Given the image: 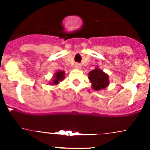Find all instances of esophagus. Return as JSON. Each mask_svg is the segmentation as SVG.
<instances>
[{"mask_svg":"<svg viewBox=\"0 0 150 150\" xmlns=\"http://www.w3.org/2000/svg\"><path fill=\"white\" fill-rule=\"evenodd\" d=\"M81 68H82V66H81V64H75V69H81Z\"/></svg>","mask_w":150,"mask_h":150,"instance_id":"obj_1","label":"esophagus"}]
</instances>
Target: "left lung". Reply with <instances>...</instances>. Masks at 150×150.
Segmentation results:
<instances>
[{
	"label": "left lung",
	"instance_id": "8db88e82",
	"mask_svg": "<svg viewBox=\"0 0 150 150\" xmlns=\"http://www.w3.org/2000/svg\"><path fill=\"white\" fill-rule=\"evenodd\" d=\"M89 79L92 83V88L94 90L99 91L106 89L110 84L109 75L105 73L98 66L95 69L88 73Z\"/></svg>",
	"mask_w": 150,
	"mask_h": 150
}]
</instances>
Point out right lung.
I'll return each mask as SVG.
<instances>
[{
    "instance_id": "right-lung-1",
    "label": "right lung",
    "mask_w": 150,
    "mask_h": 150,
    "mask_svg": "<svg viewBox=\"0 0 150 150\" xmlns=\"http://www.w3.org/2000/svg\"><path fill=\"white\" fill-rule=\"evenodd\" d=\"M64 75H65V72L64 71H57V72L54 73L53 75V77H52V79L50 82V86H57L60 82H62L65 77Z\"/></svg>"
}]
</instances>
